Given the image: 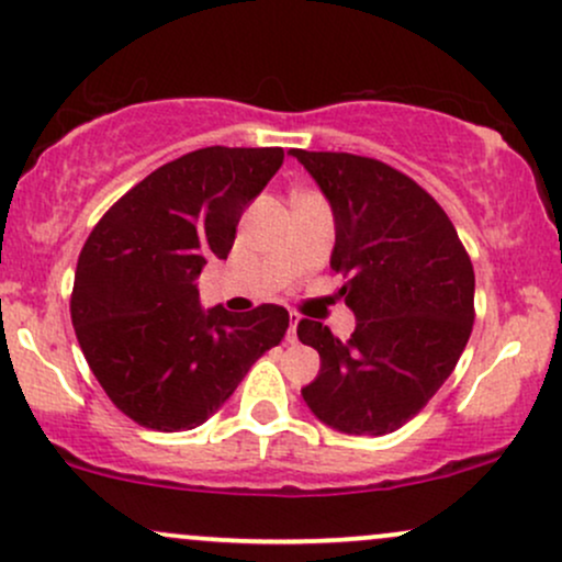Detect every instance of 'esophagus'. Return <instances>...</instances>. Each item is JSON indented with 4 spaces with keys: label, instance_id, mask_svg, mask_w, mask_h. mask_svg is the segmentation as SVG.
Returning <instances> with one entry per match:
<instances>
[{
    "label": "esophagus",
    "instance_id": "esophagus-1",
    "mask_svg": "<svg viewBox=\"0 0 562 562\" xmlns=\"http://www.w3.org/2000/svg\"><path fill=\"white\" fill-rule=\"evenodd\" d=\"M299 322H301L299 314H290V327H288V335H285V340L290 346L299 344V335H295V330H299Z\"/></svg>",
    "mask_w": 562,
    "mask_h": 562
}]
</instances>
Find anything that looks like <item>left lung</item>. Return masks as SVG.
<instances>
[{
  "label": "left lung",
  "instance_id": "obj_1",
  "mask_svg": "<svg viewBox=\"0 0 562 562\" xmlns=\"http://www.w3.org/2000/svg\"><path fill=\"white\" fill-rule=\"evenodd\" d=\"M335 218L330 267L357 317L338 340L301 319L319 375L301 389L322 423L348 436H385L409 423L451 375L473 330L475 274L454 224L420 184L375 158L290 150Z\"/></svg>",
  "mask_w": 562,
  "mask_h": 562
}]
</instances>
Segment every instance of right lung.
<instances>
[{
  "mask_svg": "<svg viewBox=\"0 0 562 562\" xmlns=\"http://www.w3.org/2000/svg\"><path fill=\"white\" fill-rule=\"evenodd\" d=\"M282 147H203L160 166L97 222L76 263L70 319L94 378L142 428L192 430L235 393L288 312L203 308L195 280L227 259L237 222Z\"/></svg>",
  "mask_w": 562,
  "mask_h": 562,
  "instance_id": "add662e5",
  "label": "right lung"
}]
</instances>
